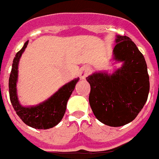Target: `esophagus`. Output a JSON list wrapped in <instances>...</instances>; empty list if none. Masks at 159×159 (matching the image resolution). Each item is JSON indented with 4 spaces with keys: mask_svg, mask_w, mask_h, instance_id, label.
Masks as SVG:
<instances>
[{
    "mask_svg": "<svg viewBox=\"0 0 159 159\" xmlns=\"http://www.w3.org/2000/svg\"><path fill=\"white\" fill-rule=\"evenodd\" d=\"M91 72V69L89 66H83L82 68L81 69V71H80V77H81V79H85Z\"/></svg>",
    "mask_w": 159,
    "mask_h": 159,
    "instance_id": "34e87169",
    "label": "esophagus"
}]
</instances>
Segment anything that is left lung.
Here are the masks:
<instances>
[{
  "mask_svg": "<svg viewBox=\"0 0 159 159\" xmlns=\"http://www.w3.org/2000/svg\"><path fill=\"white\" fill-rule=\"evenodd\" d=\"M113 50L121 68L110 74L95 72L86 80L93 114L103 124L118 127L133 121L147 101L150 81L143 53L126 36L118 35Z\"/></svg>",
  "mask_w": 159,
  "mask_h": 159,
  "instance_id": "8db88e82",
  "label": "left lung"
}]
</instances>
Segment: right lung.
Segmentation results:
<instances>
[{"label":"right lung","instance_id":"obj_1","mask_svg":"<svg viewBox=\"0 0 159 159\" xmlns=\"http://www.w3.org/2000/svg\"><path fill=\"white\" fill-rule=\"evenodd\" d=\"M29 41H27L13 59L9 80V98L16 114L26 125L34 129H49L57 125L62 119L66 113L67 102L79 78H75L66 83L50 98L37 106L30 107L21 106L16 94V81L18 77L19 61Z\"/></svg>","mask_w":159,"mask_h":159}]
</instances>
